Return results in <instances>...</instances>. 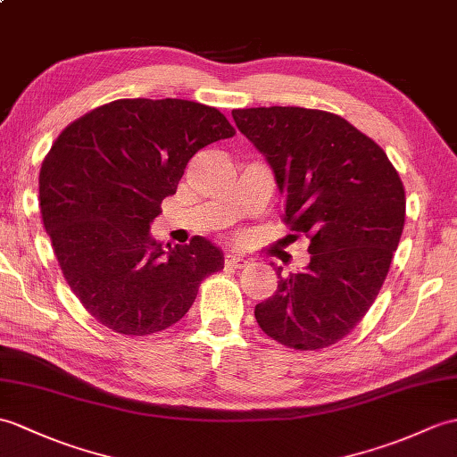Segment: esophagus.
<instances>
[{
	"label": "esophagus",
	"instance_id": "34e87169",
	"mask_svg": "<svg viewBox=\"0 0 457 457\" xmlns=\"http://www.w3.org/2000/svg\"><path fill=\"white\" fill-rule=\"evenodd\" d=\"M247 259L241 257V254H228L226 257V267H231V269H243L247 267Z\"/></svg>",
	"mask_w": 457,
	"mask_h": 457
}]
</instances>
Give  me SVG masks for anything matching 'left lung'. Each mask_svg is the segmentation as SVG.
Segmentation results:
<instances>
[{"mask_svg":"<svg viewBox=\"0 0 457 457\" xmlns=\"http://www.w3.org/2000/svg\"><path fill=\"white\" fill-rule=\"evenodd\" d=\"M267 157L286 198L284 224L310 239V264L282 274L254 305L274 341L320 350L362 321L384 284L405 224V188L386 152L343 116L302 107L231 111Z\"/></svg>","mask_w":457,"mask_h":457,"instance_id":"1","label":"left lung"}]
</instances>
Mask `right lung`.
I'll use <instances>...</instances> for the list:
<instances>
[{"mask_svg":"<svg viewBox=\"0 0 457 457\" xmlns=\"http://www.w3.org/2000/svg\"><path fill=\"white\" fill-rule=\"evenodd\" d=\"M233 134L224 114L195 101L119 99L52 144L38 175L42 221L63 278L101 325L132 337L163 331L224 269L208 239L165 251L150 224L190 157Z\"/></svg>","mask_w":457,"mask_h":457,"instance_id":"add662e5","label":"right lung"}]
</instances>
